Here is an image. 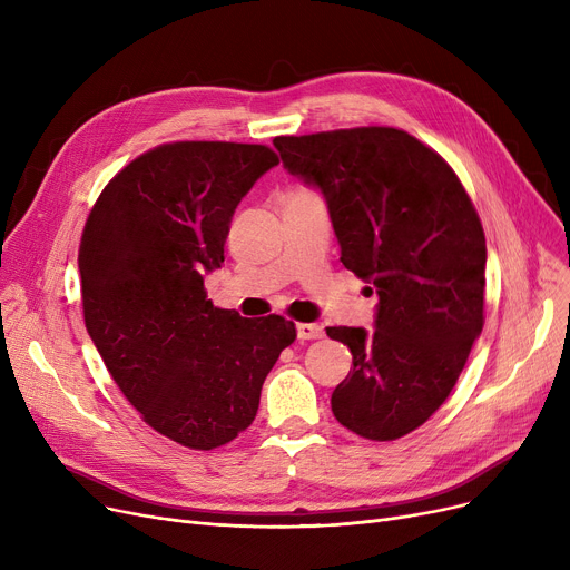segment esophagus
<instances>
[{
  "mask_svg": "<svg viewBox=\"0 0 570 570\" xmlns=\"http://www.w3.org/2000/svg\"><path fill=\"white\" fill-rule=\"evenodd\" d=\"M323 325L318 323H297V340H321Z\"/></svg>",
  "mask_w": 570,
  "mask_h": 570,
  "instance_id": "1",
  "label": "esophagus"
}]
</instances>
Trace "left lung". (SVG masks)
I'll return each instance as SVG.
<instances>
[{
	"instance_id": "8db88e82",
	"label": "left lung",
	"mask_w": 570,
	"mask_h": 570,
	"mask_svg": "<svg viewBox=\"0 0 570 570\" xmlns=\"http://www.w3.org/2000/svg\"><path fill=\"white\" fill-rule=\"evenodd\" d=\"M275 147L323 191L340 261L379 295L374 333L325 331L353 355L333 413L357 436L395 441L448 400L483 331L481 217L448 161L402 129L277 136Z\"/></svg>"
}]
</instances>
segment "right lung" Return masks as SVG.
Segmentation results:
<instances>
[{"label":"right lung","instance_id":"obj_1","mask_svg":"<svg viewBox=\"0 0 570 570\" xmlns=\"http://www.w3.org/2000/svg\"><path fill=\"white\" fill-rule=\"evenodd\" d=\"M279 164L273 147L177 140L147 149L99 194L82 228V316L106 370L142 421L213 451L256 417L295 323L243 318L207 301L237 203Z\"/></svg>","mask_w":570,"mask_h":570}]
</instances>
